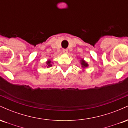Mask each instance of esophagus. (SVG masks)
I'll return each mask as SVG.
<instances>
[{
    "instance_id": "34e87169",
    "label": "esophagus",
    "mask_w": 128,
    "mask_h": 128,
    "mask_svg": "<svg viewBox=\"0 0 128 128\" xmlns=\"http://www.w3.org/2000/svg\"><path fill=\"white\" fill-rule=\"evenodd\" d=\"M62 52H63V54H67V53H68V50H67V49H63L62 50Z\"/></svg>"
}]
</instances>
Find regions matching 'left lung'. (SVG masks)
I'll return each mask as SVG.
<instances>
[{"mask_svg": "<svg viewBox=\"0 0 128 128\" xmlns=\"http://www.w3.org/2000/svg\"><path fill=\"white\" fill-rule=\"evenodd\" d=\"M80 65L82 66V67L83 68H86V67H88V63L83 59L80 60Z\"/></svg>", "mask_w": 128, "mask_h": 128, "instance_id": "1", "label": "left lung"}]
</instances>
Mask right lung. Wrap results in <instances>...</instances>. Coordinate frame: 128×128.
<instances>
[{
    "label": "right lung",
    "mask_w": 128,
    "mask_h": 128,
    "mask_svg": "<svg viewBox=\"0 0 128 128\" xmlns=\"http://www.w3.org/2000/svg\"><path fill=\"white\" fill-rule=\"evenodd\" d=\"M52 62H51L50 60H48V61H46V67H48V68H49L50 67H52Z\"/></svg>",
    "instance_id": "right-lung-1"
}]
</instances>
